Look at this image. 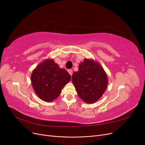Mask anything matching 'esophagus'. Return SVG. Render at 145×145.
Segmentation results:
<instances>
[{
    "label": "esophagus",
    "mask_w": 145,
    "mask_h": 145,
    "mask_svg": "<svg viewBox=\"0 0 145 145\" xmlns=\"http://www.w3.org/2000/svg\"><path fill=\"white\" fill-rule=\"evenodd\" d=\"M68 72H69V74H70V75L72 76V71L71 69H69L68 71Z\"/></svg>",
    "instance_id": "obj_1"
}]
</instances>
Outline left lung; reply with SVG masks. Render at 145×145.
<instances>
[{"label":"left lung","mask_w":145,"mask_h":145,"mask_svg":"<svg viewBox=\"0 0 145 145\" xmlns=\"http://www.w3.org/2000/svg\"><path fill=\"white\" fill-rule=\"evenodd\" d=\"M108 81L103 67L93 59H85L72 76L78 96L87 103H95L100 99L107 88Z\"/></svg>","instance_id":"obj_1"}]
</instances>
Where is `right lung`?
<instances>
[{"label": "right lung", "instance_id": "right-lung-1", "mask_svg": "<svg viewBox=\"0 0 145 145\" xmlns=\"http://www.w3.org/2000/svg\"><path fill=\"white\" fill-rule=\"evenodd\" d=\"M70 74L54 62L46 59L39 63L31 76L35 93L41 100L51 102L59 97L63 88L71 80Z\"/></svg>", "mask_w": 145, "mask_h": 145}]
</instances>
